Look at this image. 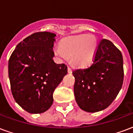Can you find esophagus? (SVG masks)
Listing matches in <instances>:
<instances>
[{
	"mask_svg": "<svg viewBox=\"0 0 133 133\" xmlns=\"http://www.w3.org/2000/svg\"><path fill=\"white\" fill-rule=\"evenodd\" d=\"M68 73H71V72H72V69H71L70 67L68 68Z\"/></svg>",
	"mask_w": 133,
	"mask_h": 133,
	"instance_id": "34e87169",
	"label": "esophagus"
}]
</instances>
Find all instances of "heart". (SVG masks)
<instances>
[{
    "label": "heart",
    "instance_id": "b5f03b06",
    "mask_svg": "<svg viewBox=\"0 0 133 133\" xmlns=\"http://www.w3.org/2000/svg\"><path fill=\"white\" fill-rule=\"evenodd\" d=\"M96 50L97 41L90 35L64 38L61 42V47L53 48V52L58 58L65 60L68 56L72 65L77 67H85L91 63Z\"/></svg>",
    "mask_w": 133,
    "mask_h": 133
}]
</instances>
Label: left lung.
<instances>
[{
  "instance_id": "1",
  "label": "left lung",
  "mask_w": 133,
  "mask_h": 133,
  "mask_svg": "<svg viewBox=\"0 0 133 133\" xmlns=\"http://www.w3.org/2000/svg\"><path fill=\"white\" fill-rule=\"evenodd\" d=\"M76 103L84 111L95 112L107 108L117 97L124 78L122 53L111 41L103 39L92 64L72 72Z\"/></svg>"
}]
</instances>
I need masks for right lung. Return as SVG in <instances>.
I'll use <instances>...</instances> for the list:
<instances>
[{
    "instance_id": "1",
    "label": "right lung",
    "mask_w": 133,
    "mask_h": 133,
    "mask_svg": "<svg viewBox=\"0 0 133 133\" xmlns=\"http://www.w3.org/2000/svg\"><path fill=\"white\" fill-rule=\"evenodd\" d=\"M55 36L50 32L29 35L17 45L8 61L13 98L30 113H42L50 108L53 92L68 73L66 65L52 59Z\"/></svg>"
}]
</instances>
